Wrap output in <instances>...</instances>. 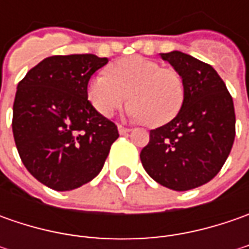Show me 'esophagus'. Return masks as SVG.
I'll use <instances>...</instances> for the list:
<instances>
[{
  "label": "esophagus",
  "instance_id": "34e87169",
  "mask_svg": "<svg viewBox=\"0 0 249 249\" xmlns=\"http://www.w3.org/2000/svg\"><path fill=\"white\" fill-rule=\"evenodd\" d=\"M118 130H119V134H127V133H130V129H127V127H123L122 124H118Z\"/></svg>",
  "mask_w": 249,
  "mask_h": 249
}]
</instances>
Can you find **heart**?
Masks as SVG:
<instances>
[{"label":"heart","mask_w":249,"mask_h":249,"mask_svg":"<svg viewBox=\"0 0 249 249\" xmlns=\"http://www.w3.org/2000/svg\"><path fill=\"white\" fill-rule=\"evenodd\" d=\"M184 95L180 73L142 56L113 62L108 76L97 74L87 86V98L104 118H112L129 100L131 116L149 127L175 119L184 104Z\"/></svg>","instance_id":"obj_1"}]
</instances>
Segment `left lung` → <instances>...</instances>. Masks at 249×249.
<instances>
[{"mask_svg": "<svg viewBox=\"0 0 249 249\" xmlns=\"http://www.w3.org/2000/svg\"><path fill=\"white\" fill-rule=\"evenodd\" d=\"M160 58L183 77L184 104L175 119L149 131L140 159L160 186L187 191L211 181L225 165L235 137L234 105L211 65L180 51Z\"/></svg>", "mask_w": 249, "mask_h": 249, "instance_id": "8db88e82", "label": "left lung"}]
</instances>
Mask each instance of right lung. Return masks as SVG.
I'll return each instance as SVG.
<instances>
[{
    "mask_svg": "<svg viewBox=\"0 0 249 249\" xmlns=\"http://www.w3.org/2000/svg\"><path fill=\"white\" fill-rule=\"evenodd\" d=\"M108 63L92 53L55 55L18 84L12 131L26 169L44 186L71 191L101 172L119 137L87 100L90 77Z\"/></svg>",
    "mask_w": 249,
    "mask_h": 249,
    "instance_id": "add662e5",
    "label": "right lung"
}]
</instances>
